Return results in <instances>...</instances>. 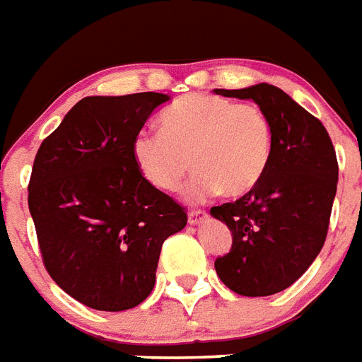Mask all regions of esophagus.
Wrapping results in <instances>:
<instances>
[{"instance_id":"1","label":"esophagus","mask_w":362,"mask_h":362,"mask_svg":"<svg viewBox=\"0 0 362 362\" xmlns=\"http://www.w3.org/2000/svg\"><path fill=\"white\" fill-rule=\"evenodd\" d=\"M206 210H192L189 214H187V221H189V226H199V223H203V220L206 218Z\"/></svg>"}]
</instances>
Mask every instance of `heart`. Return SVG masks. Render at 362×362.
I'll return each mask as SVG.
<instances>
[{"mask_svg": "<svg viewBox=\"0 0 362 362\" xmlns=\"http://www.w3.org/2000/svg\"><path fill=\"white\" fill-rule=\"evenodd\" d=\"M131 152L142 178L161 192H176L193 165L187 201L201 203L220 192L238 197L269 167L272 124L255 103L192 93L163 110L161 133L141 131Z\"/></svg>", "mask_w": 362, "mask_h": 362, "instance_id": "1", "label": "heart"}]
</instances>
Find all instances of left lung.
<instances>
[{
    "instance_id": "8db88e82",
    "label": "left lung",
    "mask_w": 362,
    "mask_h": 362,
    "mask_svg": "<svg viewBox=\"0 0 362 362\" xmlns=\"http://www.w3.org/2000/svg\"><path fill=\"white\" fill-rule=\"evenodd\" d=\"M214 92L252 99L272 124V156L261 182L235 203L210 209L233 235L231 252L214 263L220 280L244 297H269L295 284L325 244L337 152L325 125L280 88L263 82Z\"/></svg>"
}]
</instances>
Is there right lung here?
I'll list each match as a JSON object with an SVG mask.
<instances>
[{
    "mask_svg": "<svg viewBox=\"0 0 362 362\" xmlns=\"http://www.w3.org/2000/svg\"><path fill=\"white\" fill-rule=\"evenodd\" d=\"M169 95L84 98L37 150L28 204L42 263L67 295L93 310L135 308L152 293L165 238L184 206L148 184L133 141Z\"/></svg>",
    "mask_w": 362,
    "mask_h": 362,
    "instance_id": "right-lung-1",
    "label": "right lung"
}]
</instances>
